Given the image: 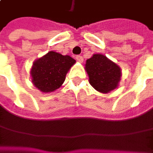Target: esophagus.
<instances>
[{"label": "esophagus", "mask_w": 153, "mask_h": 153, "mask_svg": "<svg viewBox=\"0 0 153 153\" xmlns=\"http://www.w3.org/2000/svg\"><path fill=\"white\" fill-rule=\"evenodd\" d=\"M76 60L79 62V63H82V62H83V58H82V56L77 55L76 57Z\"/></svg>", "instance_id": "obj_1"}]
</instances>
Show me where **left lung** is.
<instances>
[{"label": "left lung", "instance_id": "left-lung-1", "mask_svg": "<svg viewBox=\"0 0 153 153\" xmlns=\"http://www.w3.org/2000/svg\"><path fill=\"white\" fill-rule=\"evenodd\" d=\"M85 70L92 87L103 94L117 88L121 80L120 67L103 54L96 53L87 59Z\"/></svg>", "mask_w": 153, "mask_h": 153}]
</instances>
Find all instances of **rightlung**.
I'll return each mask as SVG.
<instances>
[{
  "instance_id": "1",
  "label": "right lung",
  "mask_w": 153,
  "mask_h": 153,
  "mask_svg": "<svg viewBox=\"0 0 153 153\" xmlns=\"http://www.w3.org/2000/svg\"><path fill=\"white\" fill-rule=\"evenodd\" d=\"M75 63L76 60L70 56L50 51L33 63L30 71L32 83L43 93L53 92L63 84Z\"/></svg>"
}]
</instances>
